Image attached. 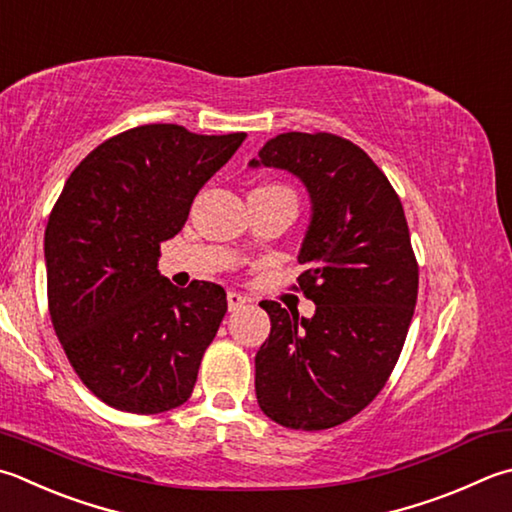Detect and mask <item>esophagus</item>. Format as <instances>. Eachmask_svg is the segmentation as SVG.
<instances>
[{
    "label": "esophagus",
    "mask_w": 512,
    "mask_h": 512,
    "mask_svg": "<svg viewBox=\"0 0 512 512\" xmlns=\"http://www.w3.org/2000/svg\"><path fill=\"white\" fill-rule=\"evenodd\" d=\"M247 303V298L238 292H227V305H229V312L238 310V307H243Z\"/></svg>",
    "instance_id": "1"
}]
</instances>
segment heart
I'll list each match as a JSON object with an SVG mask.
<instances>
[{"instance_id":"obj_1","label":"heart","mask_w":512,"mask_h":512,"mask_svg":"<svg viewBox=\"0 0 512 512\" xmlns=\"http://www.w3.org/2000/svg\"><path fill=\"white\" fill-rule=\"evenodd\" d=\"M263 189H278V187H263Z\"/></svg>"}]
</instances>
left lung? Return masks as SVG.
<instances>
[{"label": "left lung", "instance_id": "1", "mask_svg": "<svg viewBox=\"0 0 512 512\" xmlns=\"http://www.w3.org/2000/svg\"><path fill=\"white\" fill-rule=\"evenodd\" d=\"M249 167L292 173L310 196L298 285L316 305L305 318L260 303L258 406L285 428H334L381 392L406 341L419 289L406 214L368 153L332 133H278Z\"/></svg>", "mask_w": 512, "mask_h": 512}]
</instances>
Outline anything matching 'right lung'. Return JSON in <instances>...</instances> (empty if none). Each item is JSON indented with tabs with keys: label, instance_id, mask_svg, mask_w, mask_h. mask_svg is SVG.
Returning a JSON list of instances; mask_svg holds the SVG:
<instances>
[{
	"label": "right lung",
	"instance_id": "1",
	"mask_svg": "<svg viewBox=\"0 0 512 512\" xmlns=\"http://www.w3.org/2000/svg\"><path fill=\"white\" fill-rule=\"evenodd\" d=\"M245 138L129 129L93 149L55 202L44 234L48 310L73 370L111 408L156 414L191 397L227 294L207 281L171 285L158 272L160 243Z\"/></svg>",
	"mask_w": 512,
	"mask_h": 512
}]
</instances>
